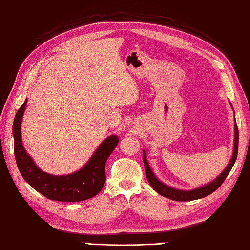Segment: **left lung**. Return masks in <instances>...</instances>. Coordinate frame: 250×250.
I'll list each match as a JSON object with an SVG mask.
<instances>
[{
    "mask_svg": "<svg viewBox=\"0 0 250 250\" xmlns=\"http://www.w3.org/2000/svg\"><path fill=\"white\" fill-rule=\"evenodd\" d=\"M234 149H233V155H232V158L230 160L229 165L227 166V168L221 172L220 175L216 177L214 181H212L208 184L204 185L202 187L196 188V189L192 190H180V189H175V188H172L170 186L165 185L164 183L160 182L156 176L154 175L153 171L151 170L147 163L146 159V151L143 149V163H144V169H146V177L147 181L149 183L155 191H157L159 195H162L166 198L171 199V200L174 201H191V200H197V199L200 198H204L210 193L214 192L217 188H219L221 186V184L225 182L226 177L228 176V174L230 173V171L233 167V165L236 160L237 157V149H238V129H237V125L235 122L234 125Z\"/></svg>",
    "mask_w": 250,
    "mask_h": 250,
    "instance_id": "obj_1",
    "label": "left lung"
}]
</instances>
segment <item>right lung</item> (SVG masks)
Returning a JSON list of instances; mask_svg holds the SVG:
<instances>
[{"instance_id": "right-lung-1", "label": "right lung", "mask_w": 250, "mask_h": 250, "mask_svg": "<svg viewBox=\"0 0 250 250\" xmlns=\"http://www.w3.org/2000/svg\"><path fill=\"white\" fill-rule=\"evenodd\" d=\"M26 99L17 111L13 134L15 158L22 177L26 183L50 200L61 202H79L87 200L103 189L106 182V162L119 143V138L110 136L102 142L90 160L79 170L68 175H52L37 167L27 155L21 139V123Z\"/></svg>"}]
</instances>
